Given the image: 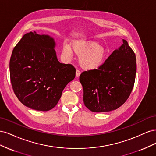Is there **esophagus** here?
Instances as JSON below:
<instances>
[{
  "instance_id": "obj_1",
  "label": "esophagus",
  "mask_w": 156,
  "mask_h": 156,
  "mask_svg": "<svg viewBox=\"0 0 156 156\" xmlns=\"http://www.w3.org/2000/svg\"><path fill=\"white\" fill-rule=\"evenodd\" d=\"M80 75H81V72H79V70L77 69L76 70V74H75V75H76L77 77H79L80 76Z\"/></svg>"
}]
</instances>
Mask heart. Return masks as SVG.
<instances>
[{
  "label": "heart",
  "instance_id": "b5f03b06",
  "mask_svg": "<svg viewBox=\"0 0 156 156\" xmlns=\"http://www.w3.org/2000/svg\"><path fill=\"white\" fill-rule=\"evenodd\" d=\"M74 53L79 56V62L82 68L87 71L96 70L101 67L108 56L105 47L97 41H83L72 45ZM63 54L68 58L72 56V50L68 45H64Z\"/></svg>",
  "mask_w": 156,
  "mask_h": 156
}]
</instances>
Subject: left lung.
Returning <instances> with one entry per match:
<instances>
[{
  "label": "left lung",
  "instance_id": "8db88e82",
  "mask_svg": "<svg viewBox=\"0 0 156 156\" xmlns=\"http://www.w3.org/2000/svg\"><path fill=\"white\" fill-rule=\"evenodd\" d=\"M108 56L101 67L83 72L79 77L84 105L92 112H108L120 107L129 98L136 72V56L127 41Z\"/></svg>",
  "mask_w": 156,
  "mask_h": 156
}]
</instances>
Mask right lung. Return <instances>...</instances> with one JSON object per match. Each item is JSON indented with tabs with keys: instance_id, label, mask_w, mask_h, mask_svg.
Wrapping results in <instances>:
<instances>
[{
	"instance_id": "1",
	"label": "right lung",
	"mask_w": 156,
	"mask_h": 156,
	"mask_svg": "<svg viewBox=\"0 0 156 156\" xmlns=\"http://www.w3.org/2000/svg\"><path fill=\"white\" fill-rule=\"evenodd\" d=\"M55 47L53 37L30 32L12 51L10 74L13 92L23 105L32 109H52L65 87L75 77L72 65L59 62Z\"/></svg>"
}]
</instances>
